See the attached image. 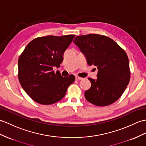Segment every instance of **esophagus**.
Instances as JSON below:
<instances>
[{
	"label": "esophagus",
	"instance_id": "34e87169",
	"mask_svg": "<svg viewBox=\"0 0 146 146\" xmlns=\"http://www.w3.org/2000/svg\"><path fill=\"white\" fill-rule=\"evenodd\" d=\"M76 80H82L83 79V78H82V77H79V76H76Z\"/></svg>",
	"mask_w": 146,
	"mask_h": 146
}]
</instances>
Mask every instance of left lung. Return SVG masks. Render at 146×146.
I'll use <instances>...</instances> for the list:
<instances>
[{
    "instance_id": "8db88e82",
    "label": "left lung",
    "mask_w": 146,
    "mask_h": 146,
    "mask_svg": "<svg viewBox=\"0 0 146 146\" xmlns=\"http://www.w3.org/2000/svg\"><path fill=\"white\" fill-rule=\"evenodd\" d=\"M88 65L97 66V79L88 78L91 87L85 92L88 102L97 106L110 105L122 95L130 80L129 62L126 52L104 35L77 36L74 40Z\"/></svg>"
}]
</instances>
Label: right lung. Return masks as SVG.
Listing matches in <instances>:
<instances>
[{
	"instance_id": "obj_1",
	"label": "right lung",
	"mask_w": 146,
	"mask_h": 146,
	"mask_svg": "<svg viewBox=\"0 0 146 146\" xmlns=\"http://www.w3.org/2000/svg\"><path fill=\"white\" fill-rule=\"evenodd\" d=\"M76 35L46 36L28 44L18 61L20 83L26 93L38 104L51 105L61 100L75 80L74 75L61 76L53 67H60L63 55Z\"/></svg>"
}]
</instances>
